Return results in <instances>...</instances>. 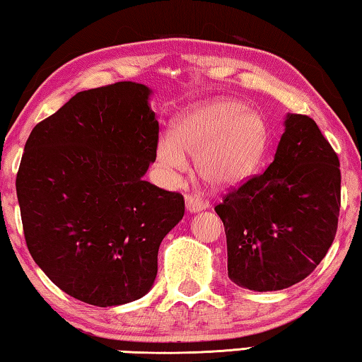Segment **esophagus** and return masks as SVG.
I'll return each mask as SVG.
<instances>
[{"mask_svg":"<svg viewBox=\"0 0 362 362\" xmlns=\"http://www.w3.org/2000/svg\"><path fill=\"white\" fill-rule=\"evenodd\" d=\"M207 207V202L202 201L201 197L197 196H192V194H187L186 196V209L187 212H201L204 209Z\"/></svg>","mask_w":362,"mask_h":362,"instance_id":"34e87169","label":"esophagus"}]
</instances>
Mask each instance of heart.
Listing matches in <instances>:
<instances>
[{
	"mask_svg": "<svg viewBox=\"0 0 362 362\" xmlns=\"http://www.w3.org/2000/svg\"><path fill=\"white\" fill-rule=\"evenodd\" d=\"M268 144V127L258 112L232 99H214L187 109L160 139L156 160L171 173L187 168L216 189L235 186L258 168Z\"/></svg>",
	"mask_w": 362,
	"mask_h": 362,
	"instance_id": "1",
	"label": "heart"
}]
</instances>
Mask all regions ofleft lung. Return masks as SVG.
I'll return each mask as SVG.
<instances>
[{"mask_svg":"<svg viewBox=\"0 0 362 362\" xmlns=\"http://www.w3.org/2000/svg\"><path fill=\"white\" fill-rule=\"evenodd\" d=\"M284 125L266 171L233 187L216 206L227 235L228 277L256 292L305 279L338 228V155L308 116L287 114Z\"/></svg>","mask_w":362,"mask_h":362,"instance_id":"1","label":"left lung"}]
</instances>
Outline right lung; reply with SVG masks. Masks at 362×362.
I'll use <instances>...</instances> for the list:
<instances>
[{
	"label": "right lung",
	"mask_w": 362,
	"mask_h": 362,
	"mask_svg": "<svg viewBox=\"0 0 362 362\" xmlns=\"http://www.w3.org/2000/svg\"><path fill=\"white\" fill-rule=\"evenodd\" d=\"M145 85L76 93L30 132L16 191L29 253L57 287L98 307L144 297L185 197L144 175L158 120Z\"/></svg>",
	"instance_id": "1"
}]
</instances>
